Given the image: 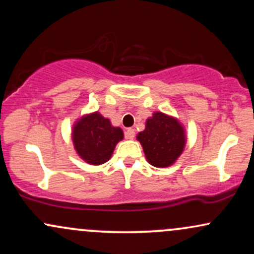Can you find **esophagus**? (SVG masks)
Returning a JSON list of instances; mask_svg holds the SVG:
<instances>
[{"label": "esophagus", "instance_id": "obj_1", "mask_svg": "<svg viewBox=\"0 0 254 254\" xmlns=\"http://www.w3.org/2000/svg\"><path fill=\"white\" fill-rule=\"evenodd\" d=\"M125 137H127V139H132L133 137H135V129H132V127L127 129V131H125Z\"/></svg>", "mask_w": 254, "mask_h": 254}]
</instances>
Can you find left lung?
Masks as SVG:
<instances>
[{
	"instance_id": "8db88e82",
	"label": "left lung",
	"mask_w": 254,
	"mask_h": 254,
	"mask_svg": "<svg viewBox=\"0 0 254 254\" xmlns=\"http://www.w3.org/2000/svg\"><path fill=\"white\" fill-rule=\"evenodd\" d=\"M148 162L164 168L173 165L185 147V130L178 119L155 112L145 122V129L137 135Z\"/></svg>"
}]
</instances>
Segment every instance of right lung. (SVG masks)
Returning a JSON list of instances; mask_svg holds the SVG:
<instances>
[{
	"label": "right lung",
	"mask_w": 254,
	"mask_h": 254,
	"mask_svg": "<svg viewBox=\"0 0 254 254\" xmlns=\"http://www.w3.org/2000/svg\"><path fill=\"white\" fill-rule=\"evenodd\" d=\"M124 137L121 127H112L110 119L99 112L83 116L72 129V142L80 157L89 165L109 161L116 144Z\"/></svg>",
	"instance_id": "right-lung-1"
}]
</instances>
